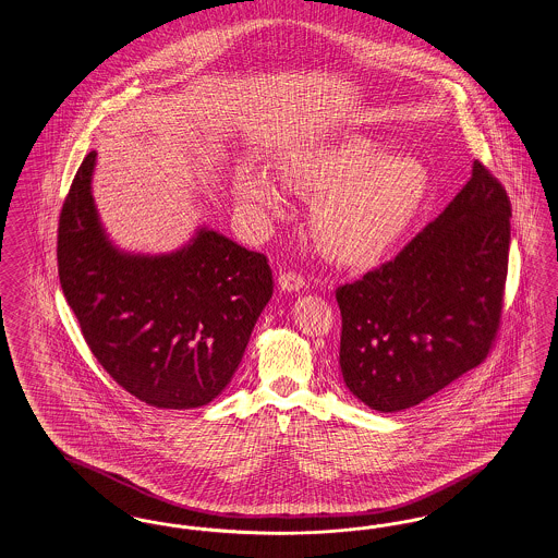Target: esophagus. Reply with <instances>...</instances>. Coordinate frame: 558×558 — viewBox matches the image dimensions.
I'll use <instances>...</instances> for the list:
<instances>
[{
  "label": "esophagus",
  "instance_id": "obj_1",
  "mask_svg": "<svg viewBox=\"0 0 558 558\" xmlns=\"http://www.w3.org/2000/svg\"><path fill=\"white\" fill-rule=\"evenodd\" d=\"M278 287L284 290V292H299V290L305 287V278L294 274V271H284L278 278Z\"/></svg>",
  "mask_w": 558,
  "mask_h": 558
}]
</instances>
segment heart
<instances>
[{"label": "heart", "mask_w": 558, "mask_h": 558, "mask_svg": "<svg viewBox=\"0 0 558 558\" xmlns=\"http://www.w3.org/2000/svg\"><path fill=\"white\" fill-rule=\"evenodd\" d=\"M287 172L296 189L317 195L313 228L319 243L353 266L378 262L399 241L429 186L422 159L388 156L378 138L357 133L294 154ZM232 191L259 228L287 207L282 184L259 166H243Z\"/></svg>", "instance_id": "b5f03b06"}]
</instances>
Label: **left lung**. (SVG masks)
I'll return each mask as SVG.
<instances>
[{
	"label": "left lung",
	"mask_w": 558,
	"mask_h": 558,
	"mask_svg": "<svg viewBox=\"0 0 558 558\" xmlns=\"http://www.w3.org/2000/svg\"><path fill=\"white\" fill-rule=\"evenodd\" d=\"M511 203L473 161L471 179L401 253L336 290L340 374L381 413L415 407L480 365L498 330Z\"/></svg>",
	"instance_id": "obj_1"
}]
</instances>
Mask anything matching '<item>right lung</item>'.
Wrapping results in <instances>:
<instances>
[{
  "mask_svg": "<svg viewBox=\"0 0 558 558\" xmlns=\"http://www.w3.org/2000/svg\"><path fill=\"white\" fill-rule=\"evenodd\" d=\"M90 151L58 228V271L90 353L126 392L157 409H195L230 384L271 299L266 255L199 226L159 255L122 251L95 207Z\"/></svg>",
  "mask_w": 558,
  "mask_h": 558,
  "instance_id": "right-lung-1",
  "label": "right lung"
}]
</instances>
